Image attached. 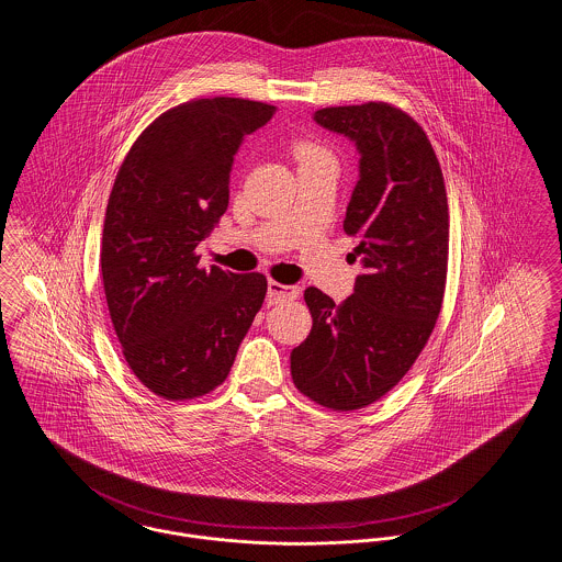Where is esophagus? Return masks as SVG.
Here are the masks:
<instances>
[{
  "mask_svg": "<svg viewBox=\"0 0 562 562\" xmlns=\"http://www.w3.org/2000/svg\"><path fill=\"white\" fill-rule=\"evenodd\" d=\"M297 295H300V289H297V286H286V284H280V282H276V280H269V282H267V303H269V305L295 300Z\"/></svg>",
  "mask_w": 562,
  "mask_h": 562,
  "instance_id": "esophagus-1",
  "label": "esophagus"
}]
</instances>
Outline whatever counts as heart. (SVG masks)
I'll list each match as a JSON object with an SVG mask.
<instances>
[{
	"label": "heart",
	"instance_id": "obj_1",
	"mask_svg": "<svg viewBox=\"0 0 562 562\" xmlns=\"http://www.w3.org/2000/svg\"><path fill=\"white\" fill-rule=\"evenodd\" d=\"M318 156H327V154L323 149H318L316 145H310V143L297 145V158L300 160H310V158H318Z\"/></svg>",
	"mask_w": 562,
	"mask_h": 562
}]
</instances>
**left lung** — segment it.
I'll use <instances>...</instances> for the list:
<instances>
[{"label":"left lung","mask_w":562,"mask_h":562,"mask_svg":"<svg viewBox=\"0 0 562 562\" xmlns=\"http://www.w3.org/2000/svg\"><path fill=\"white\" fill-rule=\"evenodd\" d=\"M314 122L357 147L345 231L359 239L366 271L340 305L305 289L312 331L291 352V374L316 404L355 411L395 387L432 334L447 280L449 207L432 145L400 109L329 106Z\"/></svg>","instance_id":"left-lung-1"}]
</instances>
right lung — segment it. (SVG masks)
<instances>
[{"instance_id": "right-lung-1", "label": "right lung", "mask_w": 562, "mask_h": 562, "mask_svg": "<svg viewBox=\"0 0 562 562\" xmlns=\"http://www.w3.org/2000/svg\"><path fill=\"white\" fill-rule=\"evenodd\" d=\"M276 106L199 98L145 130L115 177L100 269L134 376L160 397L224 383L267 293L262 273L201 269L196 246L228 207L235 154Z\"/></svg>"}]
</instances>
